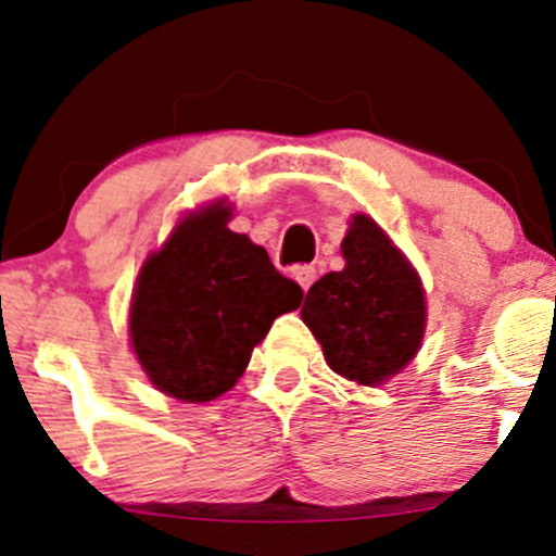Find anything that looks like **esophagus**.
Returning <instances> with one entry per match:
<instances>
[{"label": "esophagus", "mask_w": 556, "mask_h": 556, "mask_svg": "<svg viewBox=\"0 0 556 556\" xmlns=\"http://www.w3.org/2000/svg\"><path fill=\"white\" fill-rule=\"evenodd\" d=\"M292 277H295V282L303 287V292H307L311 285L316 282V269H313V266H295V269H292Z\"/></svg>", "instance_id": "1"}]
</instances>
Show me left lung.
<instances>
[{
    "instance_id": "1",
    "label": "left lung",
    "mask_w": 556,
    "mask_h": 556,
    "mask_svg": "<svg viewBox=\"0 0 556 556\" xmlns=\"http://www.w3.org/2000/svg\"><path fill=\"white\" fill-rule=\"evenodd\" d=\"M344 269L307 290L300 307L333 372L380 386L419 352L427 303L409 258L367 214H354L342 240Z\"/></svg>"
}]
</instances>
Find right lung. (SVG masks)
<instances>
[{
    "label": "right lung",
    "mask_w": 556,
    "mask_h": 556,
    "mask_svg": "<svg viewBox=\"0 0 556 556\" xmlns=\"http://www.w3.org/2000/svg\"><path fill=\"white\" fill-rule=\"evenodd\" d=\"M230 217L225 202L186 214L147 256L131 295V350L152 386L186 404L230 391L274 318L303 300Z\"/></svg>",
    "instance_id": "obj_1"
}]
</instances>
